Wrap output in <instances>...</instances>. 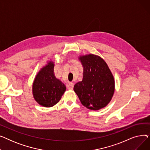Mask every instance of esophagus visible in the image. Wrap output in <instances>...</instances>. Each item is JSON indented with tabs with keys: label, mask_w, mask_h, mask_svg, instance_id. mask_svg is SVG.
I'll return each instance as SVG.
<instances>
[{
	"label": "esophagus",
	"mask_w": 150,
	"mask_h": 150,
	"mask_svg": "<svg viewBox=\"0 0 150 150\" xmlns=\"http://www.w3.org/2000/svg\"><path fill=\"white\" fill-rule=\"evenodd\" d=\"M68 90H72L74 88V83H69L67 86Z\"/></svg>",
	"instance_id": "obj_1"
}]
</instances>
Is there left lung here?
Here are the masks:
<instances>
[{"label": "left lung", "instance_id": "obj_1", "mask_svg": "<svg viewBox=\"0 0 150 150\" xmlns=\"http://www.w3.org/2000/svg\"><path fill=\"white\" fill-rule=\"evenodd\" d=\"M83 67L81 81L76 83L74 90L81 104L91 110H99L111 101L115 91V80L106 62L93 54L78 58Z\"/></svg>", "mask_w": 150, "mask_h": 150}]
</instances>
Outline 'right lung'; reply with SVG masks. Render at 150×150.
<instances>
[{
	"label": "right lung",
	"instance_id": "obj_1",
	"mask_svg": "<svg viewBox=\"0 0 150 150\" xmlns=\"http://www.w3.org/2000/svg\"><path fill=\"white\" fill-rule=\"evenodd\" d=\"M54 64L49 61L35 76L33 84V95L37 103L42 106L50 108L58 103L66 90L64 83L54 74Z\"/></svg>",
	"mask_w": 150,
	"mask_h": 150
}]
</instances>
